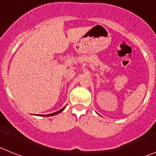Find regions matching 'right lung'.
<instances>
[{"label": "right lung", "instance_id": "obj_1", "mask_svg": "<svg viewBox=\"0 0 156 156\" xmlns=\"http://www.w3.org/2000/svg\"><path fill=\"white\" fill-rule=\"evenodd\" d=\"M65 107H63V108H62V109H61V110H58V111H57V112L53 113V114H47V115H45V116H46V117L54 116V115H56V114H60V113H61V112H62V111H63V110H65Z\"/></svg>", "mask_w": 156, "mask_h": 156}]
</instances>
